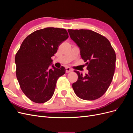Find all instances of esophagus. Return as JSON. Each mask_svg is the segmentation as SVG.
Listing matches in <instances>:
<instances>
[{
    "label": "esophagus",
    "mask_w": 133,
    "mask_h": 133,
    "mask_svg": "<svg viewBox=\"0 0 133 133\" xmlns=\"http://www.w3.org/2000/svg\"><path fill=\"white\" fill-rule=\"evenodd\" d=\"M73 71V69H71V68H70L69 67H66V69H65V71L66 73H69V72H71Z\"/></svg>",
    "instance_id": "1"
}]
</instances>
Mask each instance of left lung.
<instances>
[{"label": "left lung", "instance_id": "left-lung-1", "mask_svg": "<svg viewBox=\"0 0 133 133\" xmlns=\"http://www.w3.org/2000/svg\"><path fill=\"white\" fill-rule=\"evenodd\" d=\"M71 39L80 49V55L89 71L83 76L74 70L78 80L72 85L80 99L93 100L107 91L113 78L116 54L110 42L98 33L87 29H68Z\"/></svg>", "mask_w": 133, "mask_h": 133}]
</instances>
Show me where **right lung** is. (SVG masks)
Listing matches in <instances>:
<instances>
[{"label":"right lung","mask_w":133,"mask_h":133,"mask_svg":"<svg viewBox=\"0 0 133 133\" xmlns=\"http://www.w3.org/2000/svg\"><path fill=\"white\" fill-rule=\"evenodd\" d=\"M69 37L66 29L46 28L36 30L24 40L15 57L16 75L22 90L32 102L43 103L53 95L60 76L65 73L56 68L51 57Z\"/></svg>","instance_id":"add662e5"}]
</instances>
